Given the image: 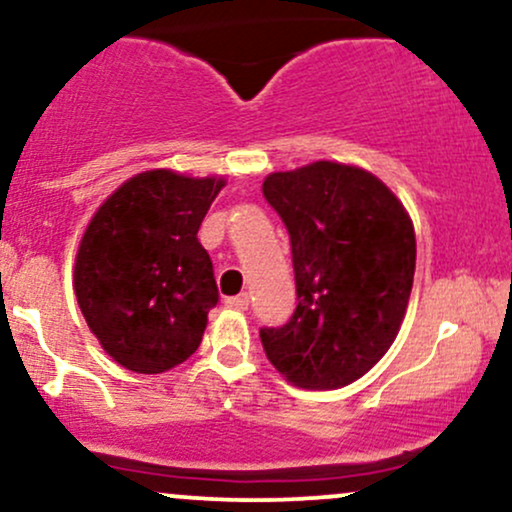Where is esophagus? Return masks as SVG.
<instances>
[{
  "instance_id": "34e87169",
  "label": "esophagus",
  "mask_w": 512,
  "mask_h": 512,
  "mask_svg": "<svg viewBox=\"0 0 512 512\" xmlns=\"http://www.w3.org/2000/svg\"><path fill=\"white\" fill-rule=\"evenodd\" d=\"M226 305H228V308H233V310H248L250 296H248V293H240V296H231V298H226Z\"/></svg>"
}]
</instances>
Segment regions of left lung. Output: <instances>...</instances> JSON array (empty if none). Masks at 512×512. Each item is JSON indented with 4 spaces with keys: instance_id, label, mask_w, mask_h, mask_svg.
Listing matches in <instances>:
<instances>
[{
    "instance_id": "8db88e82",
    "label": "left lung",
    "mask_w": 512,
    "mask_h": 512,
    "mask_svg": "<svg viewBox=\"0 0 512 512\" xmlns=\"http://www.w3.org/2000/svg\"><path fill=\"white\" fill-rule=\"evenodd\" d=\"M262 195L291 238L298 305L262 327L272 366L308 390L366 375L407 313L416 238L402 202L368 170L317 161L267 175Z\"/></svg>"
}]
</instances>
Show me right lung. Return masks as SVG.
Listing matches in <instances>:
<instances>
[{"label":"right lung","mask_w":512,"mask_h":512,"mask_svg":"<svg viewBox=\"0 0 512 512\" xmlns=\"http://www.w3.org/2000/svg\"><path fill=\"white\" fill-rule=\"evenodd\" d=\"M223 185L146 170L117 187L88 223L76 252V301L127 370L163 373L202 342L219 289L197 231Z\"/></svg>","instance_id":"1"}]
</instances>
